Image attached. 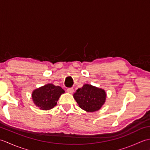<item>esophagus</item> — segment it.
Wrapping results in <instances>:
<instances>
[{
    "mask_svg": "<svg viewBox=\"0 0 150 150\" xmlns=\"http://www.w3.org/2000/svg\"><path fill=\"white\" fill-rule=\"evenodd\" d=\"M67 91H68L69 93H73V91H74V90H73V88H69L67 89Z\"/></svg>",
    "mask_w": 150,
    "mask_h": 150,
    "instance_id": "34e87169",
    "label": "esophagus"
}]
</instances>
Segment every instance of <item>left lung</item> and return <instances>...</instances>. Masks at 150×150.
<instances>
[{"label":"left lung","mask_w":150,"mask_h":150,"mask_svg":"<svg viewBox=\"0 0 150 150\" xmlns=\"http://www.w3.org/2000/svg\"><path fill=\"white\" fill-rule=\"evenodd\" d=\"M79 107L89 112L98 110L105 103L106 95L103 89L84 84L73 94Z\"/></svg>","instance_id":"left-lung-1"}]
</instances>
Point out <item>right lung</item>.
Wrapping results in <instances>:
<instances>
[{"label": "right lung", "mask_w": 150, "mask_h": 150, "mask_svg": "<svg viewBox=\"0 0 150 150\" xmlns=\"http://www.w3.org/2000/svg\"><path fill=\"white\" fill-rule=\"evenodd\" d=\"M64 90L60 86L48 84L34 90L32 98L35 104L43 110H48L56 106L61 94Z\"/></svg>", "instance_id": "right-lung-1"}]
</instances>
